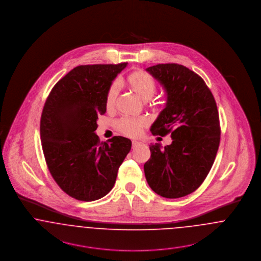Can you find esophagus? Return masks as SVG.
<instances>
[{
    "label": "esophagus",
    "instance_id": "obj_1",
    "mask_svg": "<svg viewBox=\"0 0 261 261\" xmlns=\"http://www.w3.org/2000/svg\"><path fill=\"white\" fill-rule=\"evenodd\" d=\"M143 143L142 142H138V141H133L132 142V148L133 149H135V148H137L138 146H140V145H142Z\"/></svg>",
    "mask_w": 261,
    "mask_h": 261
}]
</instances>
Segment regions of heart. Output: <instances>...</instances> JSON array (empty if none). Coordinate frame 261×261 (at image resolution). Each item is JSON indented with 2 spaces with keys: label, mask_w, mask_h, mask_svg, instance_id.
I'll list each match as a JSON object with an SVG mask.
<instances>
[{
  "label": "heart",
  "mask_w": 261,
  "mask_h": 261,
  "mask_svg": "<svg viewBox=\"0 0 261 261\" xmlns=\"http://www.w3.org/2000/svg\"><path fill=\"white\" fill-rule=\"evenodd\" d=\"M127 83L129 88L136 94L137 96L147 101L152 98L156 91V83L151 75L143 70H137L128 75ZM119 95V83L113 82L109 88L106 96V108L108 111H113L116 107L117 99ZM148 125L144 118H121L117 122V129L129 137H137L141 135L143 129Z\"/></svg>",
  "instance_id": "heart-1"
}]
</instances>
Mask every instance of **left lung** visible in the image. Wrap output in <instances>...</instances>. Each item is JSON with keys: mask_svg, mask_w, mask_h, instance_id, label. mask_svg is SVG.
Masks as SVG:
<instances>
[{"mask_svg": "<svg viewBox=\"0 0 261 261\" xmlns=\"http://www.w3.org/2000/svg\"><path fill=\"white\" fill-rule=\"evenodd\" d=\"M166 92V105L150 127L152 135L171 134L162 149L150 144L144 165L147 182L158 195L178 199L195 192L211 171L220 143L217 106L203 79L177 63L147 68Z\"/></svg>", "mask_w": 261, "mask_h": 261, "instance_id": "1", "label": "left lung"}]
</instances>
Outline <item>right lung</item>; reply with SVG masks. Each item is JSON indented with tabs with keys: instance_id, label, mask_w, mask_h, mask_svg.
<instances>
[{
	"instance_id": "right-lung-1",
	"label": "right lung",
	"mask_w": 261,
	"mask_h": 261,
	"mask_svg": "<svg viewBox=\"0 0 261 261\" xmlns=\"http://www.w3.org/2000/svg\"><path fill=\"white\" fill-rule=\"evenodd\" d=\"M128 63L79 65L51 89L45 102L40 137L53 178L68 196L83 201L105 197L131 149L129 139L99 142L95 133L112 81Z\"/></svg>"
}]
</instances>
